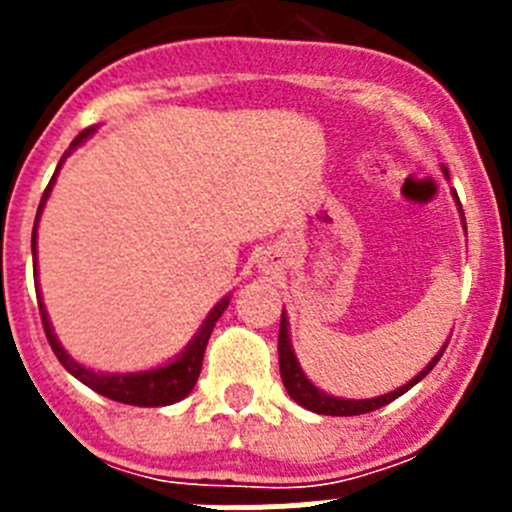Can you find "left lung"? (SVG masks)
<instances>
[{
	"label": "left lung",
	"mask_w": 512,
	"mask_h": 512,
	"mask_svg": "<svg viewBox=\"0 0 512 512\" xmlns=\"http://www.w3.org/2000/svg\"><path fill=\"white\" fill-rule=\"evenodd\" d=\"M454 202L461 217V228L467 230V220H464V210H461V202L459 197H456V192H454ZM446 346H449V338H446V343L438 348V354L423 366V372L415 374L410 382H405L402 387H397V390L384 392V395H377V397H366V400H348V397H336V395H330V392L320 390L318 384H312L310 377L302 372L300 359H297L295 348H292V338H289L287 310H282V325H279V372H282L284 390H287L289 397H292L297 405H302V408L312 410V413H318V415H364V413H372V410L384 408V405H390L392 400L405 395L410 387H415V384H418L420 379H423L425 374L431 372L433 366L438 364V359L443 356Z\"/></svg>",
	"instance_id": "1"
}]
</instances>
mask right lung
<instances>
[{
  "label": "right lung",
  "mask_w": 512,
  "mask_h": 512,
  "mask_svg": "<svg viewBox=\"0 0 512 512\" xmlns=\"http://www.w3.org/2000/svg\"><path fill=\"white\" fill-rule=\"evenodd\" d=\"M97 133V125L87 128L84 133L76 135L71 140L69 151L63 153L61 161L56 166V174H53L51 184L43 192V200L38 205V215H35V225H33V274L38 277V225H40V215L45 210V202L51 197V189L58 179V171L61 166L66 164V158L76 151L79 146L87 143V138ZM35 292H38V305H40V318H43L45 325V336H48V343H51L53 354L58 356V361L63 364V369L71 374V377L79 379L81 384H87L89 390L99 392V395L110 397V400L122 402V405H135V408H164V405H174V402L184 400L189 392L194 390V384H197V377H200L202 369V359H205V348L207 341L212 336V328L220 320V315L225 312V307L230 305V297L225 295L223 300L217 302L210 312H207V318L202 320V325L197 328L192 338H189L187 346L174 356V359L164 361V364L151 366V369H143V372H99V369H92V366H84L81 361H76L74 356L63 348V343L58 341L56 330H53L51 318H48V310H45L43 295H40V284L35 282Z\"/></svg>",
  "instance_id": "right-lung-1"
}]
</instances>
